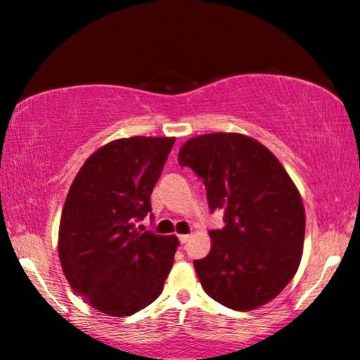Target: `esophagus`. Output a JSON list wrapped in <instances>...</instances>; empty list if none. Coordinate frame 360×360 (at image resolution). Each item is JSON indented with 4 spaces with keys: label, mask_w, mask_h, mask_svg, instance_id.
Returning a JSON list of instances; mask_svg holds the SVG:
<instances>
[{
    "label": "esophagus",
    "mask_w": 360,
    "mask_h": 360,
    "mask_svg": "<svg viewBox=\"0 0 360 360\" xmlns=\"http://www.w3.org/2000/svg\"><path fill=\"white\" fill-rule=\"evenodd\" d=\"M189 238H191V235H179V241L184 245L186 241H189Z\"/></svg>",
    "instance_id": "34e87169"
}]
</instances>
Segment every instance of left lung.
I'll return each mask as SVG.
<instances>
[{
	"label": "left lung",
	"instance_id": "left-lung-1",
	"mask_svg": "<svg viewBox=\"0 0 360 360\" xmlns=\"http://www.w3.org/2000/svg\"><path fill=\"white\" fill-rule=\"evenodd\" d=\"M178 158L204 181L210 210H224L210 252L194 261L205 293L240 311L271 302L295 276L305 238V209L290 176L264 145L241 134L194 136Z\"/></svg>",
	"mask_w": 360,
	"mask_h": 360
}]
</instances>
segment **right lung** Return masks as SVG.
<instances>
[{"mask_svg": "<svg viewBox=\"0 0 360 360\" xmlns=\"http://www.w3.org/2000/svg\"><path fill=\"white\" fill-rule=\"evenodd\" d=\"M174 136H130L96 150L65 200L58 230L63 274L86 303L129 316L160 297L179 240L139 231Z\"/></svg>", "mask_w": 360, "mask_h": 360, "instance_id": "add662e5", "label": "right lung"}]
</instances>
